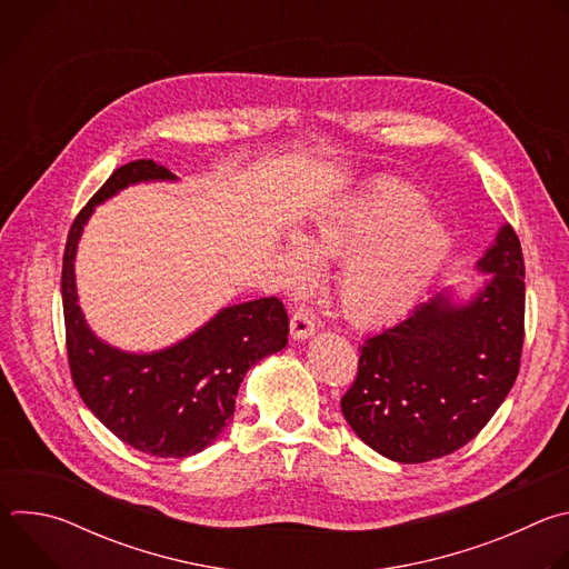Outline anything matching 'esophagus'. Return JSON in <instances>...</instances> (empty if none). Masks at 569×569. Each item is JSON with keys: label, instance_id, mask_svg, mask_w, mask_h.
<instances>
[{"label": "esophagus", "instance_id": "esophagus-1", "mask_svg": "<svg viewBox=\"0 0 569 569\" xmlns=\"http://www.w3.org/2000/svg\"><path fill=\"white\" fill-rule=\"evenodd\" d=\"M315 331V317L310 308H299L292 317H290V336L295 340H306L310 338Z\"/></svg>", "mask_w": 569, "mask_h": 569}]
</instances>
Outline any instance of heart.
I'll return each mask as SVG.
<instances>
[{"mask_svg": "<svg viewBox=\"0 0 569 569\" xmlns=\"http://www.w3.org/2000/svg\"><path fill=\"white\" fill-rule=\"evenodd\" d=\"M423 200L405 187H382L345 211L323 218L312 233L315 252L353 257L340 277V301L358 323H385L410 310L450 252L446 227L419 218ZM288 268L310 277L315 257L292 238Z\"/></svg>", "mask_w": 569, "mask_h": 569, "instance_id": "1", "label": "heart"}]
</instances>
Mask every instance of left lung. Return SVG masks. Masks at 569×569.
Segmentation results:
<instances>
[{"label":"left lung","mask_w":569,"mask_h":569,"mask_svg":"<svg viewBox=\"0 0 569 569\" xmlns=\"http://www.w3.org/2000/svg\"><path fill=\"white\" fill-rule=\"evenodd\" d=\"M479 268L491 281L472 301L435 295L358 347L342 415L382 457L421 463L459 450L511 391L525 342V259L511 224Z\"/></svg>","instance_id":"left-lung-1"}]
</instances>
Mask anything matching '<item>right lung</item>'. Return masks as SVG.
I'll return each mask as SVG.
<instances>
[{"instance_id":"right-lung-1","label":"right lung","mask_w":569,"mask_h":569,"mask_svg":"<svg viewBox=\"0 0 569 569\" xmlns=\"http://www.w3.org/2000/svg\"><path fill=\"white\" fill-rule=\"evenodd\" d=\"M148 180L176 176L152 159H134L108 178L69 229L60 281L67 360L80 398L114 437L146 455L189 457L222 435L248 369L288 345V312L277 297L229 306L184 342L150 356L94 338L76 303L80 231L99 202Z\"/></svg>"}]
</instances>
